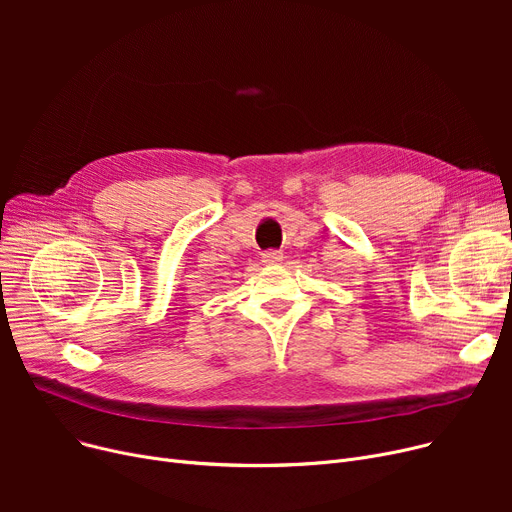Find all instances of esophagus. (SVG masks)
<instances>
[{
    "instance_id": "1",
    "label": "esophagus",
    "mask_w": 512,
    "mask_h": 512,
    "mask_svg": "<svg viewBox=\"0 0 512 512\" xmlns=\"http://www.w3.org/2000/svg\"><path fill=\"white\" fill-rule=\"evenodd\" d=\"M282 251L280 249H267L263 255H261V259L265 261V263H278V261H282Z\"/></svg>"
}]
</instances>
